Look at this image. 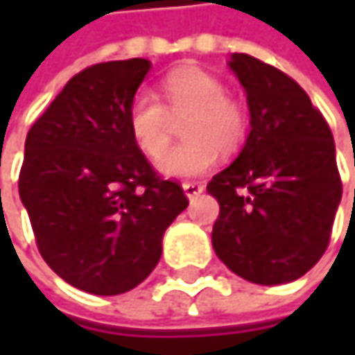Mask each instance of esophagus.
Masks as SVG:
<instances>
[{
    "instance_id": "obj_1",
    "label": "esophagus",
    "mask_w": 355,
    "mask_h": 355,
    "mask_svg": "<svg viewBox=\"0 0 355 355\" xmlns=\"http://www.w3.org/2000/svg\"><path fill=\"white\" fill-rule=\"evenodd\" d=\"M203 184L201 182H184L182 184V191H184V195L189 197V199H195V197H199L201 193H203Z\"/></svg>"
}]
</instances>
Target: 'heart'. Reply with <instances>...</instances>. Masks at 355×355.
<instances>
[{"instance_id": "b5f03b06", "label": "heart", "mask_w": 355, "mask_h": 355, "mask_svg": "<svg viewBox=\"0 0 355 355\" xmlns=\"http://www.w3.org/2000/svg\"><path fill=\"white\" fill-rule=\"evenodd\" d=\"M166 107L150 92H139L129 105L127 125L135 148L158 158L168 146L171 115L182 116V144L158 160V173L166 178H195L209 173L220 150H234L247 131L243 107L226 96L224 84L197 67H182L162 82Z\"/></svg>"}]
</instances>
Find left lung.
<instances>
[{
	"mask_svg": "<svg viewBox=\"0 0 355 355\" xmlns=\"http://www.w3.org/2000/svg\"><path fill=\"white\" fill-rule=\"evenodd\" d=\"M228 67L247 92L250 131L236 160L207 184L220 203L211 245L247 282L290 284L329 245L341 201L335 141L290 76L245 53H232Z\"/></svg>",
	"mask_w": 355,
	"mask_h": 355,
	"instance_id": "left-lung-1",
	"label": "left lung"
}]
</instances>
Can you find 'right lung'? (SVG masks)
<instances>
[{"label":"right lung","mask_w":355,"mask_h":355,"mask_svg":"<svg viewBox=\"0 0 355 355\" xmlns=\"http://www.w3.org/2000/svg\"><path fill=\"white\" fill-rule=\"evenodd\" d=\"M148 59L73 76L24 144L20 199L46 265L73 288L116 296L158 265L162 239L189 201L135 148L127 114Z\"/></svg>","instance_id":"obj_1"}]
</instances>
